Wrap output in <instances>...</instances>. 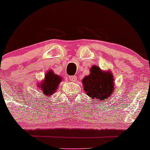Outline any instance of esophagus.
Listing matches in <instances>:
<instances>
[{
	"label": "esophagus",
	"mask_w": 150,
	"mask_h": 150,
	"mask_svg": "<svg viewBox=\"0 0 150 150\" xmlns=\"http://www.w3.org/2000/svg\"><path fill=\"white\" fill-rule=\"evenodd\" d=\"M69 80L71 82H75L77 80V77L75 75H72V76H69Z\"/></svg>",
	"instance_id": "1"
}]
</instances>
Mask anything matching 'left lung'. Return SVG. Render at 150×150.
Masks as SVG:
<instances>
[{
    "mask_svg": "<svg viewBox=\"0 0 150 150\" xmlns=\"http://www.w3.org/2000/svg\"><path fill=\"white\" fill-rule=\"evenodd\" d=\"M83 90L88 96L94 100L105 101L115 92V79L112 72L101 70L93 65L90 69V74L82 80Z\"/></svg>",
    "mask_w": 150,
    "mask_h": 150,
    "instance_id": "left-lung-1",
    "label": "left lung"
}]
</instances>
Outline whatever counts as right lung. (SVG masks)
Wrapping results in <instances>:
<instances>
[{
	"instance_id": "add662e5",
	"label": "right lung",
	"mask_w": 150,
	"mask_h": 150,
	"mask_svg": "<svg viewBox=\"0 0 150 150\" xmlns=\"http://www.w3.org/2000/svg\"><path fill=\"white\" fill-rule=\"evenodd\" d=\"M62 77L54 73L52 70H49L45 73V78L41 83H38L37 86L39 89L41 95L40 100L47 99L53 95L59 88L60 82H62ZM44 96H42V95Z\"/></svg>"
}]
</instances>
